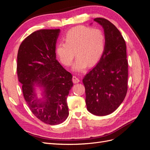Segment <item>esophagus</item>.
<instances>
[{"label":"esophagus","instance_id":"1","mask_svg":"<svg viewBox=\"0 0 150 150\" xmlns=\"http://www.w3.org/2000/svg\"><path fill=\"white\" fill-rule=\"evenodd\" d=\"M72 81H73V83L76 84V83H78L80 80L78 78V77L76 76H74L73 77H72Z\"/></svg>","mask_w":150,"mask_h":150}]
</instances>
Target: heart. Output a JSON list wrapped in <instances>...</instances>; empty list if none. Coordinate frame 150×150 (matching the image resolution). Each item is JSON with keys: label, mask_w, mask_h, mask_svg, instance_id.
Instances as JSON below:
<instances>
[{"label": "heart", "mask_w": 150, "mask_h": 150, "mask_svg": "<svg viewBox=\"0 0 150 150\" xmlns=\"http://www.w3.org/2000/svg\"><path fill=\"white\" fill-rule=\"evenodd\" d=\"M64 42L57 44L56 54L65 66H69L76 55L73 66L76 71H82L88 66L92 67L100 60L105 48L106 39L99 29L79 25L72 28L63 38Z\"/></svg>", "instance_id": "obj_1"}]
</instances>
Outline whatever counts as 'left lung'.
<instances>
[{"label":"left lung","instance_id":"8db88e82","mask_svg":"<svg viewBox=\"0 0 150 150\" xmlns=\"http://www.w3.org/2000/svg\"><path fill=\"white\" fill-rule=\"evenodd\" d=\"M104 29L105 48L97 65L85 76L87 110L97 116L114 112L128 90V64L125 40L116 27L104 18L94 19Z\"/></svg>","mask_w":150,"mask_h":150}]
</instances>
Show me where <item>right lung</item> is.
Segmentation results:
<instances>
[{
  "label": "right lung",
  "mask_w": 150,
  "mask_h": 150,
  "mask_svg": "<svg viewBox=\"0 0 150 150\" xmlns=\"http://www.w3.org/2000/svg\"><path fill=\"white\" fill-rule=\"evenodd\" d=\"M60 29H41L20 45L17 72L25 100L35 116L51 125L60 124L69 115L67 97L73 86L72 74L56 59V44ZM43 88L38 98L34 86Z\"/></svg>",
  "instance_id": "right-lung-1"
}]
</instances>
